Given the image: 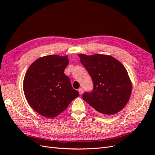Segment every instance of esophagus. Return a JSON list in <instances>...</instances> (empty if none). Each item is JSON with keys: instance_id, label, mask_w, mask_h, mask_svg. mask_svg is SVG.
Returning a JSON list of instances; mask_svg holds the SVG:
<instances>
[{"instance_id": "34e87169", "label": "esophagus", "mask_w": 155, "mask_h": 155, "mask_svg": "<svg viewBox=\"0 0 155 155\" xmlns=\"http://www.w3.org/2000/svg\"><path fill=\"white\" fill-rule=\"evenodd\" d=\"M78 92H79V94L81 95L82 94H83V89L82 88H79V89H78Z\"/></svg>"}]
</instances>
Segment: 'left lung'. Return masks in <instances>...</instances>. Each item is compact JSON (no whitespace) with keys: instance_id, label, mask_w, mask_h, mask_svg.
<instances>
[{"instance_id":"8db88e82","label":"left lung","mask_w":155,"mask_h":155,"mask_svg":"<svg viewBox=\"0 0 155 155\" xmlns=\"http://www.w3.org/2000/svg\"><path fill=\"white\" fill-rule=\"evenodd\" d=\"M92 79L93 91L83 99L101 114L113 115L127 104L132 83L127 71L118 60L109 55H78Z\"/></svg>"}]
</instances>
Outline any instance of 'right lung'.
<instances>
[{
  "label": "right lung",
  "instance_id": "obj_1",
  "mask_svg": "<svg viewBox=\"0 0 155 155\" xmlns=\"http://www.w3.org/2000/svg\"><path fill=\"white\" fill-rule=\"evenodd\" d=\"M68 62L67 55H50L37 59L28 69L23 91L30 106L41 116L56 117L79 95L64 74Z\"/></svg>",
  "mask_w": 155,
  "mask_h": 155
}]
</instances>
